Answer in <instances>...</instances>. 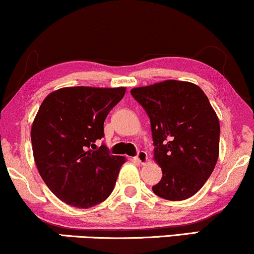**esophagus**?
Masks as SVG:
<instances>
[{
    "label": "esophagus",
    "instance_id": "1",
    "mask_svg": "<svg viewBox=\"0 0 254 254\" xmlns=\"http://www.w3.org/2000/svg\"><path fill=\"white\" fill-rule=\"evenodd\" d=\"M134 159H135L136 162L140 164H145L146 162H147V153H146L145 151H139L138 154L134 157Z\"/></svg>",
    "mask_w": 254,
    "mask_h": 254
}]
</instances>
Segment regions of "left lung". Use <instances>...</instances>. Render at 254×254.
I'll use <instances>...</instances> for the list:
<instances>
[{"mask_svg": "<svg viewBox=\"0 0 254 254\" xmlns=\"http://www.w3.org/2000/svg\"><path fill=\"white\" fill-rule=\"evenodd\" d=\"M130 94L150 118L154 159L163 171L152 190L169 201L191 197L219 158L220 124L209 100L196 84L174 79Z\"/></svg>", "mask_w": 254, "mask_h": 254, "instance_id": "obj_1", "label": "left lung"}]
</instances>
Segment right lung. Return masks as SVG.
Instances as JSON below:
<instances>
[{"label": "right lung", "mask_w": 254, "mask_h": 254, "mask_svg": "<svg viewBox=\"0 0 254 254\" xmlns=\"http://www.w3.org/2000/svg\"><path fill=\"white\" fill-rule=\"evenodd\" d=\"M126 88L71 86L51 92L32 126L33 156L39 174L59 199L90 208L109 197L124 157L112 156L103 124L122 100Z\"/></svg>", "instance_id": "1"}]
</instances>
